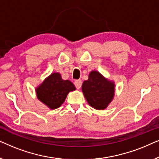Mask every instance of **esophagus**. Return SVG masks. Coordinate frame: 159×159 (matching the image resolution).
<instances>
[{
    "instance_id": "34e87169",
    "label": "esophagus",
    "mask_w": 159,
    "mask_h": 159,
    "mask_svg": "<svg viewBox=\"0 0 159 159\" xmlns=\"http://www.w3.org/2000/svg\"><path fill=\"white\" fill-rule=\"evenodd\" d=\"M82 80H75V87L77 89H80V88H81V86H82Z\"/></svg>"
}]
</instances>
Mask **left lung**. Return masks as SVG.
<instances>
[{
  "mask_svg": "<svg viewBox=\"0 0 159 159\" xmlns=\"http://www.w3.org/2000/svg\"><path fill=\"white\" fill-rule=\"evenodd\" d=\"M82 91L89 105L96 110H104L113 101L115 83L99 71H91L88 80L83 82Z\"/></svg>",
  "mask_w": 159,
  "mask_h": 159,
  "instance_id": "obj_1",
  "label": "left lung"
}]
</instances>
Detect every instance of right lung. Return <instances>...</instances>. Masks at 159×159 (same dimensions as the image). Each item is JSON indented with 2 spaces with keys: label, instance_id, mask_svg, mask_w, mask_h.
<instances>
[{
  "label": "right lung",
  "instance_id": "obj_1",
  "mask_svg": "<svg viewBox=\"0 0 159 159\" xmlns=\"http://www.w3.org/2000/svg\"><path fill=\"white\" fill-rule=\"evenodd\" d=\"M76 90L72 82L64 80L60 73L54 72L45 78L35 89L37 98L50 109H56L64 103L69 92Z\"/></svg>",
  "mask_w": 159,
  "mask_h": 159
}]
</instances>
